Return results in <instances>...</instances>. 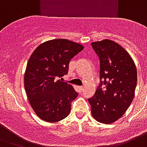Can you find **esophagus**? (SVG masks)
<instances>
[{
  "mask_svg": "<svg viewBox=\"0 0 147 147\" xmlns=\"http://www.w3.org/2000/svg\"><path fill=\"white\" fill-rule=\"evenodd\" d=\"M79 90L80 91H83V90H84V87L83 86H79Z\"/></svg>",
  "mask_w": 147,
  "mask_h": 147,
  "instance_id": "obj_1",
  "label": "esophagus"
}]
</instances>
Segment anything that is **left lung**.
I'll return each mask as SVG.
<instances>
[{"instance_id": "8db88e82", "label": "left lung", "mask_w": 147, "mask_h": 147, "mask_svg": "<svg viewBox=\"0 0 147 147\" xmlns=\"http://www.w3.org/2000/svg\"><path fill=\"white\" fill-rule=\"evenodd\" d=\"M100 59V85L88 99L94 119L102 123H114L124 114L135 94L137 71L129 53L110 40L93 42Z\"/></svg>"}]
</instances>
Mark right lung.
<instances>
[{
  "mask_svg": "<svg viewBox=\"0 0 147 147\" xmlns=\"http://www.w3.org/2000/svg\"><path fill=\"white\" fill-rule=\"evenodd\" d=\"M84 49L66 39L40 44L30 55L24 74V88L31 107L40 119L54 123L70 112L78 94L70 84L59 80L68 72L70 60Z\"/></svg>",
  "mask_w": 147,
  "mask_h": 147,
  "instance_id": "add662e5",
  "label": "right lung"
}]
</instances>
